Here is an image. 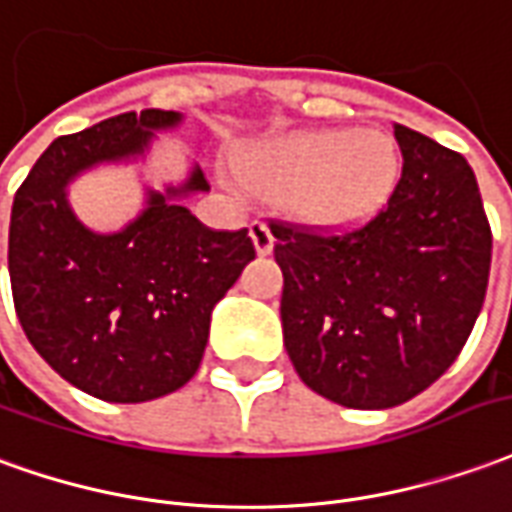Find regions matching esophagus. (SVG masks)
<instances>
[{"label": "esophagus", "instance_id": "esophagus-1", "mask_svg": "<svg viewBox=\"0 0 512 512\" xmlns=\"http://www.w3.org/2000/svg\"><path fill=\"white\" fill-rule=\"evenodd\" d=\"M250 239H253V245H256V253H259V256L273 253L275 237L267 223H262V220H253V223H250Z\"/></svg>", "mask_w": 512, "mask_h": 512}]
</instances>
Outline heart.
<instances>
[{
  "mask_svg": "<svg viewBox=\"0 0 512 512\" xmlns=\"http://www.w3.org/2000/svg\"><path fill=\"white\" fill-rule=\"evenodd\" d=\"M250 192H286L306 223L344 231L372 220L400 179V154L386 134L320 129L275 137L237 159Z\"/></svg>",
  "mask_w": 512,
  "mask_h": 512,
  "instance_id": "obj_1",
  "label": "heart"
}]
</instances>
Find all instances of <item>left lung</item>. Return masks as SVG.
Segmentation results:
<instances>
[{
	"instance_id": "left-lung-1",
	"label": "left lung",
	"mask_w": 512,
	"mask_h": 512,
	"mask_svg": "<svg viewBox=\"0 0 512 512\" xmlns=\"http://www.w3.org/2000/svg\"><path fill=\"white\" fill-rule=\"evenodd\" d=\"M402 176L347 234L273 223L286 353L308 389L383 411L433 386L480 317L491 226L469 162L394 123Z\"/></svg>"
}]
</instances>
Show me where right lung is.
<instances>
[{"mask_svg": "<svg viewBox=\"0 0 512 512\" xmlns=\"http://www.w3.org/2000/svg\"><path fill=\"white\" fill-rule=\"evenodd\" d=\"M181 112H123L57 137L18 187L7 267L21 328L46 364L107 402H148L181 389L204 358L212 308L256 259L242 231H212L187 206L204 170L146 190L118 231L76 217L68 184L99 165L140 162Z\"/></svg>", "mask_w": 512, "mask_h": 512, "instance_id": "obj_1", "label": "right lung"}]
</instances>
